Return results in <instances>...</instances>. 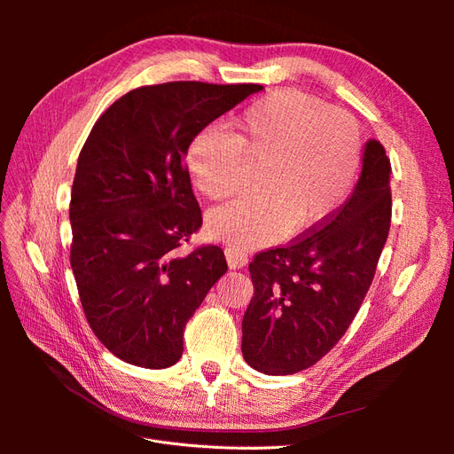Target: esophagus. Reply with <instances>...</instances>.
<instances>
[{"mask_svg":"<svg viewBox=\"0 0 454 454\" xmlns=\"http://www.w3.org/2000/svg\"><path fill=\"white\" fill-rule=\"evenodd\" d=\"M225 257H227V263L231 269H242L246 263H248V255L237 248H227Z\"/></svg>","mask_w":454,"mask_h":454,"instance_id":"esophagus-1","label":"esophagus"}]
</instances>
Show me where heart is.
I'll return each mask as SVG.
<instances>
[{
    "mask_svg": "<svg viewBox=\"0 0 454 454\" xmlns=\"http://www.w3.org/2000/svg\"><path fill=\"white\" fill-rule=\"evenodd\" d=\"M362 160V132L350 114L292 89L259 96L232 121L231 132L208 127L189 142L191 180L210 200L237 195L244 162L261 164L259 193L206 217L215 240L255 248L287 229H312L347 197Z\"/></svg>",
    "mask_w": 454,
    "mask_h": 454,
    "instance_id": "heart-1",
    "label": "heart"
}]
</instances>
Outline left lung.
<instances>
[{
  "label": "left lung",
  "mask_w": 454,
  "mask_h": 454,
  "mask_svg": "<svg viewBox=\"0 0 454 454\" xmlns=\"http://www.w3.org/2000/svg\"><path fill=\"white\" fill-rule=\"evenodd\" d=\"M352 195L318 229L250 263L242 356L265 375L314 365L345 335L373 282L392 217L390 159L369 140Z\"/></svg>",
  "instance_id": "1"
}]
</instances>
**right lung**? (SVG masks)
<instances>
[{
    "label": "right lung",
    "instance_id": "obj_1",
    "mask_svg": "<svg viewBox=\"0 0 454 454\" xmlns=\"http://www.w3.org/2000/svg\"><path fill=\"white\" fill-rule=\"evenodd\" d=\"M261 85L140 87L94 122L72 187L70 263L87 322L119 360L164 369L227 272L219 246L177 255L202 225L184 157L189 142Z\"/></svg>",
    "mask_w": 454,
    "mask_h": 454
}]
</instances>
